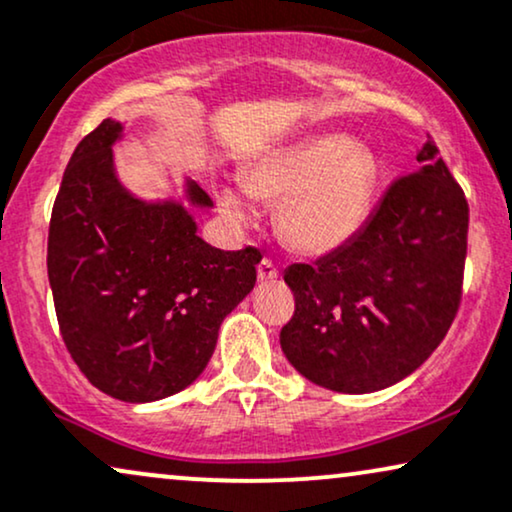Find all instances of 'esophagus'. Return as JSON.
I'll return each instance as SVG.
<instances>
[{
  "label": "esophagus",
  "mask_w": 512,
  "mask_h": 512,
  "mask_svg": "<svg viewBox=\"0 0 512 512\" xmlns=\"http://www.w3.org/2000/svg\"><path fill=\"white\" fill-rule=\"evenodd\" d=\"M257 278H260L262 283H267V281H276V278H278V269H276V264L271 262V260H262V262H260V267H257Z\"/></svg>",
  "instance_id": "obj_1"
}]
</instances>
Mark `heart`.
<instances>
[{"mask_svg": "<svg viewBox=\"0 0 512 512\" xmlns=\"http://www.w3.org/2000/svg\"><path fill=\"white\" fill-rule=\"evenodd\" d=\"M241 186L257 203L278 208V234L300 255H331L364 229L375 189L378 160L345 134H316L271 148L245 167ZM219 210L248 224L252 208L241 191H217Z\"/></svg>", "mask_w": 512, "mask_h": 512, "instance_id": "heart-1", "label": "heart"}]
</instances>
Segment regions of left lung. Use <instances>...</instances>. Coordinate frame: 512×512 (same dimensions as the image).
Segmentation results:
<instances>
[{
    "label": "left lung",
    "mask_w": 512,
    "mask_h": 512,
    "mask_svg": "<svg viewBox=\"0 0 512 512\" xmlns=\"http://www.w3.org/2000/svg\"><path fill=\"white\" fill-rule=\"evenodd\" d=\"M387 189L364 229L316 264H290L295 314L286 359L312 383L366 394L411 375L456 319L468 255V200L435 141Z\"/></svg>",
    "instance_id": "obj_1"
}]
</instances>
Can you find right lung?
Returning a JSON list of instances; mask_svg holds the SVG:
<instances>
[{
  "mask_svg": "<svg viewBox=\"0 0 512 512\" xmlns=\"http://www.w3.org/2000/svg\"><path fill=\"white\" fill-rule=\"evenodd\" d=\"M120 137L108 118L77 144L51 210L47 271L80 371L101 392L144 404L205 371L224 316L255 288L262 252L212 248L184 203L132 196L113 165ZM186 198L212 208L196 181Z\"/></svg>",
  "mask_w": 512,
  "mask_h": 512,
  "instance_id": "add662e5",
  "label": "right lung"
}]
</instances>
